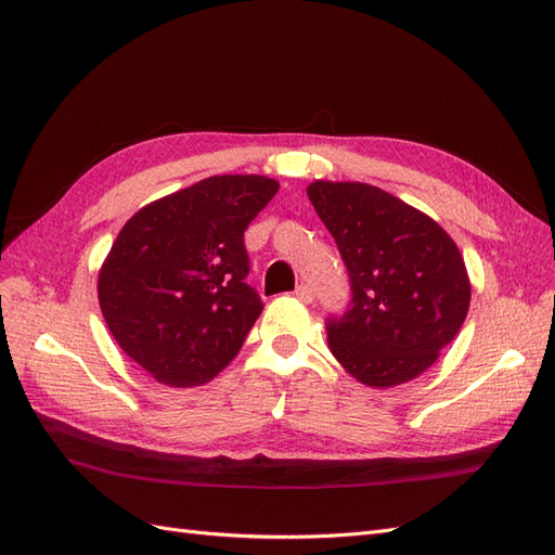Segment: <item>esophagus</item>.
I'll return each mask as SVG.
<instances>
[{"instance_id":"34e87169","label":"esophagus","mask_w":555,"mask_h":555,"mask_svg":"<svg viewBox=\"0 0 555 555\" xmlns=\"http://www.w3.org/2000/svg\"><path fill=\"white\" fill-rule=\"evenodd\" d=\"M294 294H296V298L304 300V304H312V298H314V292H312L310 284H298Z\"/></svg>"}]
</instances>
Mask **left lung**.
Listing matches in <instances>:
<instances>
[{"label":"left lung","mask_w":555,"mask_h":555,"mask_svg":"<svg viewBox=\"0 0 555 555\" xmlns=\"http://www.w3.org/2000/svg\"><path fill=\"white\" fill-rule=\"evenodd\" d=\"M308 196L351 284L347 310L326 322L333 357L375 389L418 377L467 317L469 278L456 243L428 215L373 184L314 180Z\"/></svg>","instance_id":"obj_1"}]
</instances>
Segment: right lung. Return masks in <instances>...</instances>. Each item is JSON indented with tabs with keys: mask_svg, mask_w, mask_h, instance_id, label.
<instances>
[{
	"mask_svg": "<svg viewBox=\"0 0 555 555\" xmlns=\"http://www.w3.org/2000/svg\"><path fill=\"white\" fill-rule=\"evenodd\" d=\"M278 188L266 176H212L147 204L117 233L99 306L115 343L159 384H206L241 351L263 310L245 282L243 233Z\"/></svg>",
	"mask_w": 555,
	"mask_h": 555,
	"instance_id": "right-lung-1",
	"label": "right lung"
}]
</instances>
